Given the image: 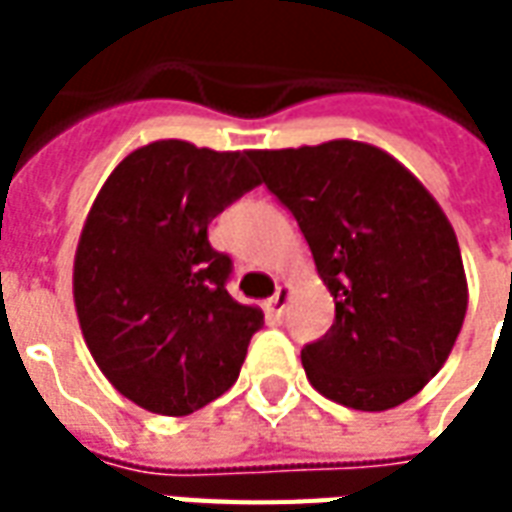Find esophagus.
Returning a JSON list of instances; mask_svg holds the SVG:
<instances>
[{
  "mask_svg": "<svg viewBox=\"0 0 512 512\" xmlns=\"http://www.w3.org/2000/svg\"><path fill=\"white\" fill-rule=\"evenodd\" d=\"M288 299H290L288 288H282V285H279L277 293H274V296L266 301V310L271 312L274 318H282V315H285V310H288Z\"/></svg>",
  "mask_w": 512,
  "mask_h": 512,
  "instance_id": "esophagus-1",
  "label": "esophagus"
}]
</instances>
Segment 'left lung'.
<instances>
[{"instance_id":"obj_1","label":"left lung","mask_w":512,"mask_h":512,"mask_svg":"<svg viewBox=\"0 0 512 512\" xmlns=\"http://www.w3.org/2000/svg\"><path fill=\"white\" fill-rule=\"evenodd\" d=\"M260 183L299 222L334 296V323L301 348L334 403L386 411L447 362L466 315V277L447 216L403 164L365 142L249 150Z\"/></svg>"}]
</instances>
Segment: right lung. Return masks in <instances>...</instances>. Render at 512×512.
Returning <instances> with one entry per match:
<instances>
[{"instance_id": "1", "label": "right lung", "mask_w": 512, "mask_h": 512, "mask_svg": "<svg viewBox=\"0 0 512 512\" xmlns=\"http://www.w3.org/2000/svg\"><path fill=\"white\" fill-rule=\"evenodd\" d=\"M257 183L249 153L161 139L123 158L98 191L73 299L90 354L136 406L186 417L241 373L263 312L227 293L233 260L213 249L208 224Z\"/></svg>"}]
</instances>
